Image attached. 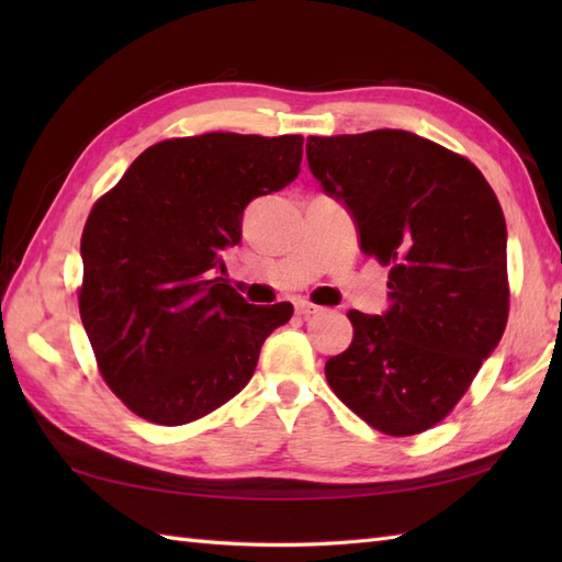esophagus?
<instances>
[{
	"mask_svg": "<svg viewBox=\"0 0 562 562\" xmlns=\"http://www.w3.org/2000/svg\"><path fill=\"white\" fill-rule=\"evenodd\" d=\"M296 314L304 316V318H308V316H318V314H324V308L316 306V304H312V302H300V304H296Z\"/></svg>",
	"mask_w": 562,
	"mask_h": 562,
	"instance_id": "obj_1",
	"label": "esophagus"
}]
</instances>
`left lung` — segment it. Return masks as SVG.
<instances>
[{
    "mask_svg": "<svg viewBox=\"0 0 562 562\" xmlns=\"http://www.w3.org/2000/svg\"><path fill=\"white\" fill-rule=\"evenodd\" d=\"M306 161L389 268V308L348 312L350 348L326 362L333 393L374 429L425 432L451 413L509 314L507 224L475 166L405 130L308 137Z\"/></svg>",
    "mask_w": 562,
    "mask_h": 562,
    "instance_id": "obj_1",
    "label": "left lung"
}]
</instances>
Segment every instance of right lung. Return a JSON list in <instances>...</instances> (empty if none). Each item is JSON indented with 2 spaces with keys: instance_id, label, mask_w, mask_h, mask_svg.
I'll return each instance as SVG.
<instances>
[{
  "instance_id": "1",
  "label": "right lung",
  "mask_w": 562,
  "mask_h": 562,
  "mask_svg": "<svg viewBox=\"0 0 562 562\" xmlns=\"http://www.w3.org/2000/svg\"><path fill=\"white\" fill-rule=\"evenodd\" d=\"M302 135L164 139L130 164L81 234L79 314L101 376L135 415L186 425L254 376L292 304L254 306L224 278L250 200L300 176Z\"/></svg>"
}]
</instances>
